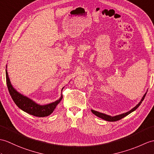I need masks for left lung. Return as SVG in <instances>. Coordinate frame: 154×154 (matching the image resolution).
Returning a JSON list of instances; mask_svg holds the SVG:
<instances>
[{
  "label": "left lung",
  "instance_id": "obj_1",
  "mask_svg": "<svg viewBox=\"0 0 154 154\" xmlns=\"http://www.w3.org/2000/svg\"><path fill=\"white\" fill-rule=\"evenodd\" d=\"M146 93L144 95V96H143L142 100H141V101L138 103V104H137V106H136L134 108L132 109L131 111H129V112H128L127 113H123V114H121V115H119V116L112 117V116H108V115H106V114H103V113H100L98 112H96V111L92 110V109L91 110V112L93 113L95 116H96L100 117V118H102V119H104L106 121H119V120L122 119V118H123V117H125V116H128V114L131 113V112H134V110L137 109L139 107V106L141 104L142 102L144 100V99L145 96H146Z\"/></svg>",
  "mask_w": 154,
  "mask_h": 154
}]
</instances>
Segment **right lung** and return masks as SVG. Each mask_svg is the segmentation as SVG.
I'll return each instance as SVG.
<instances>
[{
    "label": "right lung",
    "mask_w": 154,
    "mask_h": 154,
    "mask_svg": "<svg viewBox=\"0 0 154 154\" xmlns=\"http://www.w3.org/2000/svg\"><path fill=\"white\" fill-rule=\"evenodd\" d=\"M6 79L9 93L10 96H12V98L14 103H16L19 108L29 114H31L32 116L36 117H46L51 115L63 98L62 95L58 100L54 102L45 106L38 105L33 101H32L29 98L26 97V96H24L22 94H20L13 88L12 85L10 83L7 70H6Z\"/></svg>",
    "instance_id": "add662e5"
}]
</instances>
